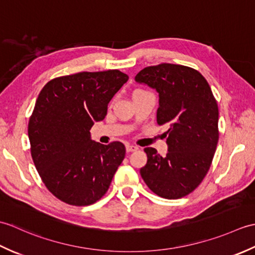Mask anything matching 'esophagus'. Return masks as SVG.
Returning a JSON list of instances; mask_svg holds the SVG:
<instances>
[{"mask_svg":"<svg viewBox=\"0 0 255 255\" xmlns=\"http://www.w3.org/2000/svg\"><path fill=\"white\" fill-rule=\"evenodd\" d=\"M137 150H138V147H136V145H131V144L126 145L127 152H133V151H137Z\"/></svg>","mask_w":255,"mask_h":255,"instance_id":"34e87169","label":"esophagus"}]
</instances>
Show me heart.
<instances>
[{
  "label": "heart",
  "instance_id": "b5f03b06",
  "mask_svg": "<svg viewBox=\"0 0 255 255\" xmlns=\"http://www.w3.org/2000/svg\"><path fill=\"white\" fill-rule=\"evenodd\" d=\"M140 91H142V90H136V91L133 92V93H136V92H140Z\"/></svg>",
  "mask_w": 255,
  "mask_h": 255
}]
</instances>
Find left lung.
<instances>
[{
	"mask_svg": "<svg viewBox=\"0 0 255 255\" xmlns=\"http://www.w3.org/2000/svg\"><path fill=\"white\" fill-rule=\"evenodd\" d=\"M134 80L156 90V122L169 125L166 155L144 148L148 161L140 174L158 196L182 198L202 183L213 162L219 139L217 101L203 75L181 64L147 67Z\"/></svg>",
	"mask_w": 255,
	"mask_h": 255,
	"instance_id": "8db88e82",
	"label": "left lung"
}]
</instances>
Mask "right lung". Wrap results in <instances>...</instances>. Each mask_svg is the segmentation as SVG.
<instances>
[{"instance_id":"right-lung-1","label":"right lung","mask_w":255,"mask_h":255,"mask_svg":"<svg viewBox=\"0 0 255 255\" xmlns=\"http://www.w3.org/2000/svg\"><path fill=\"white\" fill-rule=\"evenodd\" d=\"M127 81L119 70L79 72L50 80L38 95L28 123L30 153L48 191L61 202L89 206L106 194L126 148L94 142L90 130Z\"/></svg>"}]
</instances>
